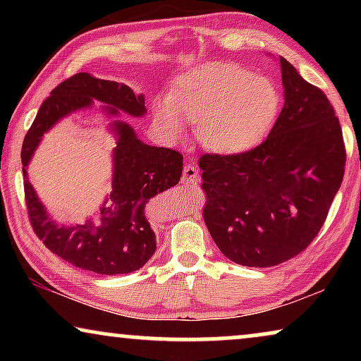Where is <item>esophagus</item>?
I'll use <instances>...</instances> for the list:
<instances>
[{"label":"esophagus","mask_w":361,"mask_h":361,"mask_svg":"<svg viewBox=\"0 0 361 361\" xmlns=\"http://www.w3.org/2000/svg\"><path fill=\"white\" fill-rule=\"evenodd\" d=\"M197 177H199V169H197L195 164H192V162H187V164L182 167V180L195 182Z\"/></svg>","instance_id":"obj_1"}]
</instances>
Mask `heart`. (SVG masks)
<instances>
[{
  "label": "heart",
  "instance_id": "heart-1",
  "mask_svg": "<svg viewBox=\"0 0 361 361\" xmlns=\"http://www.w3.org/2000/svg\"><path fill=\"white\" fill-rule=\"evenodd\" d=\"M279 106L274 83L236 63H207L177 78L154 116L159 130L177 140L194 123L202 145L215 151L245 149L264 136Z\"/></svg>",
  "mask_w": 361,
  "mask_h": 361
}]
</instances>
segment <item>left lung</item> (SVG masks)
<instances>
[{
	"label": "left lung",
	"mask_w": 361,
	"mask_h": 361,
	"mask_svg": "<svg viewBox=\"0 0 361 361\" xmlns=\"http://www.w3.org/2000/svg\"><path fill=\"white\" fill-rule=\"evenodd\" d=\"M284 106L261 145L200 156L205 225L230 261L269 268L312 243L342 184L347 151L332 103L279 59Z\"/></svg>",
	"instance_id": "8db88e82"
}]
</instances>
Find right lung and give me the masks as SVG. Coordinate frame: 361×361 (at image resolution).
Returning a JSON list of instances; mask_svg holds the SVG:
<instances>
[{
    "label": "right lung",
    "instance_id": "right-lung-1",
    "mask_svg": "<svg viewBox=\"0 0 361 361\" xmlns=\"http://www.w3.org/2000/svg\"><path fill=\"white\" fill-rule=\"evenodd\" d=\"M93 100L106 103L105 110H118L133 116L146 113L145 97L125 83L92 77L78 72L54 88L39 108L23 141L21 162L24 176V200L34 233L67 263L97 274H126L142 268L156 251V235L145 215V205L166 189H171L182 176V154L169 147L147 146L140 141L123 121L113 123L118 136L115 147V174L106 207H102L100 221L95 225L57 226L49 219L31 182L26 166L41 136L68 113L90 106Z\"/></svg>",
    "mask_w": 361,
    "mask_h": 361
}]
</instances>
